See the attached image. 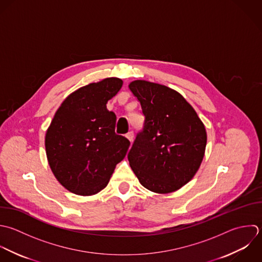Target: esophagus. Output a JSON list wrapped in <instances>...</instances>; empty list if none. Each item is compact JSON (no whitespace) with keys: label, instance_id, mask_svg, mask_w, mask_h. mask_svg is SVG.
<instances>
[{"label":"esophagus","instance_id":"34e87169","mask_svg":"<svg viewBox=\"0 0 262 262\" xmlns=\"http://www.w3.org/2000/svg\"><path fill=\"white\" fill-rule=\"evenodd\" d=\"M125 137L128 139V141H129L130 143H133V141H134V132H128Z\"/></svg>","mask_w":262,"mask_h":262}]
</instances>
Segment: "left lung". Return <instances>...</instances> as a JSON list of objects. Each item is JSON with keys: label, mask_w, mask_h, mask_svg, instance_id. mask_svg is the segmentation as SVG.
<instances>
[{"label": "left lung", "mask_w": 262, "mask_h": 262, "mask_svg": "<svg viewBox=\"0 0 262 262\" xmlns=\"http://www.w3.org/2000/svg\"><path fill=\"white\" fill-rule=\"evenodd\" d=\"M128 88L145 116L127 154L129 165L146 189L177 191L192 180L202 162L205 126L178 92L146 80H135Z\"/></svg>", "instance_id": "left-lung-1"}]
</instances>
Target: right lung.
Segmentation results:
<instances>
[{
  "label": "right lung",
  "mask_w": 262,
  "mask_h": 262,
  "mask_svg": "<svg viewBox=\"0 0 262 262\" xmlns=\"http://www.w3.org/2000/svg\"><path fill=\"white\" fill-rule=\"evenodd\" d=\"M122 83L110 77L78 89L63 101L47 130L50 167L74 194L90 196L102 191L126 155L129 141L115 134L116 115L106 108Z\"/></svg>",
  "instance_id": "obj_1"
}]
</instances>
